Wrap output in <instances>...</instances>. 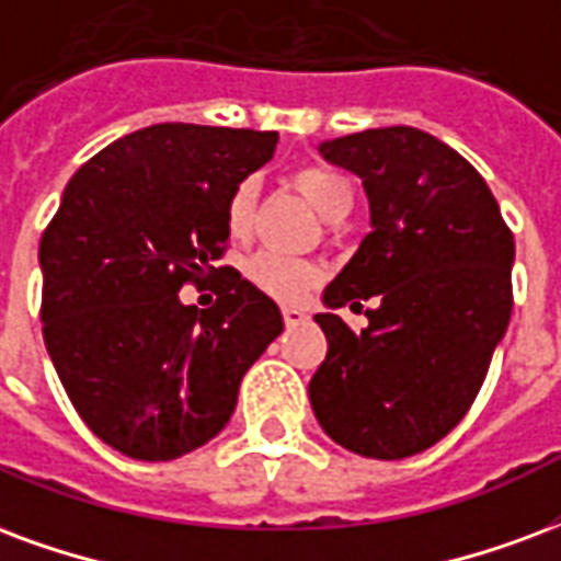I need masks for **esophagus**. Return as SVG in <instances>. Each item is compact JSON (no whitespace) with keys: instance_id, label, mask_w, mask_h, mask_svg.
I'll use <instances>...</instances> for the list:
<instances>
[{"instance_id":"34e87169","label":"esophagus","mask_w":561,"mask_h":561,"mask_svg":"<svg viewBox=\"0 0 561 561\" xmlns=\"http://www.w3.org/2000/svg\"><path fill=\"white\" fill-rule=\"evenodd\" d=\"M282 318H285V327H300L302 321H309V314L302 312V309H294V306H285Z\"/></svg>"}]
</instances>
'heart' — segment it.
I'll use <instances>...</instances> for the list:
<instances>
[{
	"label": "heart",
	"mask_w": 561,
	"mask_h": 561,
	"mask_svg": "<svg viewBox=\"0 0 561 561\" xmlns=\"http://www.w3.org/2000/svg\"><path fill=\"white\" fill-rule=\"evenodd\" d=\"M294 184L300 186V193L314 205V210L327 219L347 217V210L354 205V184L351 178L335 172L330 165H302L294 175ZM255 202H259V184L252 178H243L234 184L231 196L226 202V228L234 240L249 238L252 222H255ZM249 282L261 288L276 300L294 302L302 294L314 288L318 282V267L309 261L288 259L279 252H255L247 261Z\"/></svg>",
	"instance_id": "1"
}]
</instances>
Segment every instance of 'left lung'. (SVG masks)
Wrapping results in <instances>:
<instances>
[{"instance_id": "1", "label": "left lung", "mask_w": 561, "mask_h": 561, "mask_svg": "<svg viewBox=\"0 0 561 561\" xmlns=\"http://www.w3.org/2000/svg\"><path fill=\"white\" fill-rule=\"evenodd\" d=\"M363 178L371 231L314 314L327 356L309 380L321 428L365 458L428 449L467 416L512 318L514 234L484 178L416 127L321 145ZM378 297L354 334L333 308Z\"/></svg>"}]
</instances>
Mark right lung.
<instances>
[{
  "label": "right lung",
  "instance_id": "right-lung-1",
  "mask_svg": "<svg viewBox=\"0 0 561 561\" xmlns=\"http://www.w3.org/2000/svg\"><path fill=\"white\" fill-rule=\"evenodd\" d=\"M279 136L153 124L77 169L41 238L44 344L94 437L172 460L217 437L249 365L285 330L267 294L217 267L226 202ZM224 276L210 310L176 291Z\"/></svg>",
  "mask_w": 561,
  "mask_h": 561
}]
</instances>
